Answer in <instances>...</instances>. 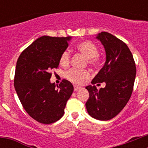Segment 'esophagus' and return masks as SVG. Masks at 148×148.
<instances>
[{
	"label": "esophagus",
	"mask_w": 148,
	"mask_h": 148,
	"mask_svg": "<svg viewBox=\"0 0 148 148\" xmlns=\"http://www.w3.org/2000/svg\"><path fill=\"white\" fill-rule=\"evenodd\" d=\"M81 88H82L81 87H78V86L75 85V86H74V91H75V92H76V91H78V90H80Z\"/></svg>",
	"instance_id": "obj_1"
}]
</instances>
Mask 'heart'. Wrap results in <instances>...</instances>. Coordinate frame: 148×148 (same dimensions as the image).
I'll return each instance as SVG.
<instances>
[{
    "mask_svg": "<svg viewBox=\"0 0 148 148\" xmlns=\"http://www.w3.org/2000/svg\"><path fill=\"white\" fill-rule=\"evenodd\" d=\"M76 49L87 57V61L90 65L95 66L99 64L100 58L99 56V49L92 41L86 40L78 44L76 46ZM70 59H71V56L70 51L66 49L61 53L60 56V64L63 66H68L70 63ZM65 75L68 80H70L73 83L82 84L85 79L90 76V73L87 70L72 68L66 71Z\"/></svg>",
    "mask_w": 148,
    "mask_h": 148,
    "instance_id": "heart-1",
    "label": "heart"
}]
</instances>
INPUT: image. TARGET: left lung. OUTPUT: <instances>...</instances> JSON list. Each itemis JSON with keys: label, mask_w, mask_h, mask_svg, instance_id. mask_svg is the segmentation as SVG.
<instances>
[{"label": "left lung", "mask_w": 148, "mask_h": 148, "mask_svg": "<svg viewBox=\"0 0 148 148\" xmlns=\"http://www.w3.org/2000/svg\"><path fill=\"white\" fill-rule=\"evenodd\" d=\"M96 38L104 46L106 61L91 83L104 82L106 86L99 90L95 85L86 87L90 94L86 108L92 118L108 121L117 116L128 102L136 68L131 52L122 40L106 32L98 34Z\"/></svg>", "instance_id": "1"}]
</instances>
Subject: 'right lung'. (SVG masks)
I'll list each match as a JSON object with an SVG mask.
<instances>
[{"label":"right lung","mask_w":148,"mask_h":148,"mask_svg":"<svg viewBox=\"0 0 148 148\" xmlns=\"http://www.w3.org/2000/svg\"><path fill=\"white\" fill-rule=\"evenodd\" d=\"M70 39L44 35L26 48L17 61L14 86L18 98L27 113L42 124H52L62 117L73 92L69 81L63 79L56 86L49 80L50 72L58 67L60 56Z\"/></svg>","instance_id":"1"}]
</instances>
